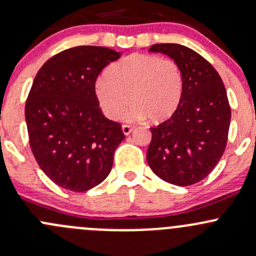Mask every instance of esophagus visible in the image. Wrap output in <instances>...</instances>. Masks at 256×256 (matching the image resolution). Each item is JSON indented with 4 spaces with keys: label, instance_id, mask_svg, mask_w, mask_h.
<instances>
[{
    "label": "esophagus",
    "instance_id": "34e87169",
    "mask_svg": "<svg viewBox=\"0 0 256 256\" xmlns=\"http://www.w3.org/2000/svg\"><path fill=\"white\" fill-rule=\"evenodd\" d=\"M134 130V126H130V125H122V132L124 135H130L131 132H132Z\"/></svg>",
    "mask_w": 256,
    "mask_h": 256
}]
</instances>
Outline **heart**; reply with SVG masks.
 <instances>
[{
	"mask_svg": "<svg viewBox=\"0 0 256 256\" xmlns=\"http://www.w3.org/2000/svg\"><path fill=\"white\" fill-rule=\"evenodd\" d=\"M184 92V74L176 61L157 55L134 54L106 70L94 83L102 112L118 120L128 104L126 119L162 122L176 112Z\"/></svg>",
	"mask_w": 256,
	"mask_h": 256,
	"instance_id": "heart-1",
	"label": "heart"
}]
</instances>
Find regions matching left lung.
<instances>
[{
    "label": "left lung",
    "mask_w": 256,
    "mask_h": 256,
    "mask_svg": "<svg viewBox=\"0 0 256 256\" xmlns=\"http://www.w3.org/2000/svg\"><path fill=\"white\" fill-rule=\"evenodd\" d=\"M150 52L173 58L184 74V92L173 115L150 128L147 162L153 173L178 186L201 182L226 150L230 106L218 72L196 51L179 44H154Z\"/></svg>",
    "instance_id": "1"
}]
</instances>
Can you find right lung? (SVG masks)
<instances>
[{
	"mask_svg": "<svg viewBox=\"0 0 256 256\" xmlns=\"http://www.w3.org/2000/svg\"><path fill=\"white\" fill-rule=\"evenodd\" d=\"M121 52L76 46L49 58L26 103L29 144L42 170L64 189L83 192L109 176L125 135L106 119L94 96L99 74Z\"/></svg>",
	"mask_w": 256,
	"mask_h": 256,
	"instance_id": "add662e5",
	"label": "right lung"
}]
</instances>
